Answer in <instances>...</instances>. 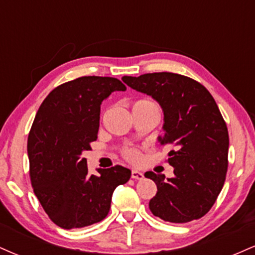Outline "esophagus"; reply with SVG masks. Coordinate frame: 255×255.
<instances>
[{"mask_svg": "<svg viewBox=\"0 0 255 255\" xmlns=\"http://www.w3.org/2000/svg\"><path fill=\"white\" fill-rule=\"evenodd\" d=\"M131 178H134V180H142L144 174L139 170H131Z\"/></svg>", "mask_w": 255, "mask_h": 255, "instance_id": "1", "label": "esophagus"}]
</instances>
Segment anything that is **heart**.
Here are the masks:
<instances>
[{
	"instance_id": "obj_1",
	"label": "heart",
	"mask_w": 255,
	"mask_h": 255,
	"mask_svg": "<svg viewBox=\"0 0 255 255\" xmlns=\"http://www.w3.org/2000/svg\"><path fill=\"white\" fill-rule=\"evenodd\" d=\"M142 108H158L156 103L154 102L150 101V99H139V101L134 102L133 104V110L134 109H142ZM124 156L126 159H128L129 162H133V163H136L139 162L140 159V154L139 152H137L135 148L133 147H128V148H125L124 151Z\"/></svg>"
}]
</instances>
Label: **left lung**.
<instances>
[{
    "mask_svg": "<svg viewBox=\"0 0 255 255\" xmlns=\"http://www.w3.org/2000/svg\"><path fill=\"white\" fill-rule=\"evenodd\" d=\"M133 90L156 99L164 114L162 145H172L168 163L174 177L145 172L157 184L151 212L171 223L199 219L217 200L228 170L229 134L215 99L198 81L175 73L124 77Z\"/></svg>",
    "mask_w": 255,
    "mask_h": 255,
    "instance_id": "8db88e82",
    "label": "left lung"
}]
</instances>
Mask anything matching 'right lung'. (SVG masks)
I'll return each mask as SVG.
<instances>
[{
  "instance_id": "1",
  "label": "right lung",
  "mask_w": 255,
  "mask_h": 255,
  "mask_svg": "<svg viewBox=\"0 0 255 255\" xmlns=\"http://www.w3.org/2000/svg\"><path fill=\"white\" fill-rule=\"evenodd\" d=\"M114 91H126L116 78L81 77L64 83L44 99L31 127L32 188L49 218L63 229L103 221L115 188L130 178L129 169L121 165L90 175L81 157L97 140L101 104Z\"/></svg>"
}]
</instances>
